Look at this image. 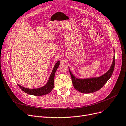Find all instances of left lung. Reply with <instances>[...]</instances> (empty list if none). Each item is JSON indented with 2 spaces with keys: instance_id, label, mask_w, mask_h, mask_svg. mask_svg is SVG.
I'll return each mask as SVG.
<instances>
[{
  "instance_id": "8db88e82",
  "label": "left lung",
  "mask_w": 126,
  "mask_h": 126,
  "mask_svg": "<svg viewBox=\"0 0 126 126\" xmlns=\"http://www.w3.org/2000/svg\"><path fill=\"white\" fill-rule=\"evenodd\" d=\"M113 52L114 56L111 67L106 73L99 77L87 78H76L72 74L69 67L72 82L75 88L80 93L84 94L94 93L100 89L111 77L113 72L115 65V51L114 49Z\"/></svg>"
}]
</instances>
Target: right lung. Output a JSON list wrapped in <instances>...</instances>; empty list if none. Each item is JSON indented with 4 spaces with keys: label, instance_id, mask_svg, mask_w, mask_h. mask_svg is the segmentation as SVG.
<instances>
[{
    "label": "right lung",
    "instance_id": "add662e5",
    "mask_svg": "<svg viewBox=\"0 0 126 126\" xmlns=\"http://www.w3.org/2000/svg\"><path fill=\"white\" fill-rule=\"evenodd\" d=\"M59 64L60 61H57V63L55 64L54 69H53L52 72L50 74V77H49L48 82H47L46 84L43 87L38 88L29 89L24 87H22L20 85L18 84V86L20 88V89L22 91H24L25 93L33 95V96H43V95H45L50 93L54 87V77L55 72L57 69V68H58Z\"/></svg>",
    "mask_w": 126,
    "mask_h": 126
}]
</instances>
